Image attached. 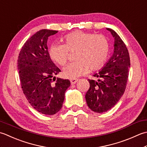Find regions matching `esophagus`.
<instances>
[{"label": "esophagus", "instance_id": "obj_1", "mask_svg": "<svg viewBox=\"0 0 147 147\" xmlns=\"http://www.w3.org/2000/svg\"><path fill=\"white\" fill-rule=\"evenodd\" d=\"M70 80V82H71V84H75L77 81H78V79H71Z\"/></svg>", "mask_w": 147, "mask_h": 147}]
</instances>
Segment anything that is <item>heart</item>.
<instances>
[{"label": "heart", "instance_id": "heart-1", "mask_svg": "<svg viewBox=\"0 0 147 147\" xmlns=\"http://www.w3.org/2000/svg\"><path fill=\"white\" fill-rule=\"evenodd\" d=\"M64 44H54L50 47L49 55L54 61L61 66L68 60L70 52L77 51L76 62L63 68V76L76 79L91 70L100 68L108 58L109 43L102 35H95L82 31H76L64 38Z\"/></svg>", "mask_w": 147, "mask_h": 147}]
</instances>
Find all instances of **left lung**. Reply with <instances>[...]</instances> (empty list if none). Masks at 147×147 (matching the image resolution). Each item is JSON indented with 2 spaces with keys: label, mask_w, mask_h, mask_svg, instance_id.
Instances as JSON below:
<instances>
[{
  "label": "left lung",
  "mask_w": 147,
  "mask_h": 147,
  "mask_svg": "<svg viewBox=\"0 0 147 147\" xmlns=\"http://www.w3.org/2000/svg\"><path fill=\"white\" fill-rule=\"evenodd\" d=\"M114 38V51L101 70L94 74L97 80L88 79L90 84L86 100L93 112L103 113L114 107L126 88L130 58L124 42L112 29L107 28Z\"/></svg>",
  "instance_id": "obj_1"
}]
</instances>
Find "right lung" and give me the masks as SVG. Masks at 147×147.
Returning a JSON list of instances; mask_svg holds the SVG:
<instances>
[{
	"label": "right lung",
	"instance_id": "right-lung-1",
	"mask_svg": "<svg viewBox=\"0 0 147 147\" xmlns=\"http://www.w3.org/2000/svg\"><path fill=\"white\" fill-rule=\"evenodd\" d=\"M57 32L47 29L36 32L24 44L18 59L21 85L26 98L37 111L48 115L61 110L65 91L70 86L69 80L56 79L61 70L52 61L48 52V37Z\"/></svg>",
	"mask_w": 147,
	"mask_h": 147
}]
</instances>
